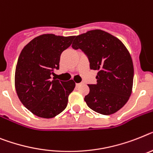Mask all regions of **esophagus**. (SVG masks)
Instances as JSON below:
<instances>
[{"mask_svg":"<svg viewBox=\"0 0 153 153\" xmlns=\"http://www.w3.org/2000/svg\"><path fill=\"white\" fill-rule=\"evenodd\" d=\"M81 84H82V83H76V84H75V85H76V87H79V86H80Z\"/></svg>","mask_w":153,"mask_h":153,"instance_id":"1","label":"esophagus"}]
</instances>
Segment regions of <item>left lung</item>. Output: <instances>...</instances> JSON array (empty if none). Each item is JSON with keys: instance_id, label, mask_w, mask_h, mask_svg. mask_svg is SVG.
<instances>
[{"instance_id": "left-lung-1", "label": "left lung", "mask_w": 153, "mask_h": 153, "mask_svg": "<svg viewBox=\"0 0 153 153\" xmlns=\"http://www.w3.org/2000/svg\"><path fill=\"white\" fill-rule=\"evenodd\" d=\"M74 37L72 48L80 49L90 69L98 70L97 83L88 85L89 93L85 96L87 106L103 115L116 113L131 93L134 67L130 53L120 39L100 29Z\"/></svg>"}]
</instances>
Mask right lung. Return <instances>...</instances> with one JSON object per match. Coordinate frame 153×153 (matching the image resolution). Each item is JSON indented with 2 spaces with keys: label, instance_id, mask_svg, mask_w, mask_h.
<instances>
[{
  "label": "right lung",
  "instance_id": "add662e5",
  "mask_svg": "<svg viewBox=\"0 0 153 153\" xmlns=\"http://www.w3.org/2000/svg\"><path fill=\"white\" fill-rule=\"evenodd\" d=\"M74 36L44 34L31 40L22 49L15 70V89L19 100L39 117L51 118L66 108L73 80L51 79L59 69L61 54L71 44Z\"/></svg>",
  "mask_w": 153,
  "mask_h": 153
}]
</instances>
